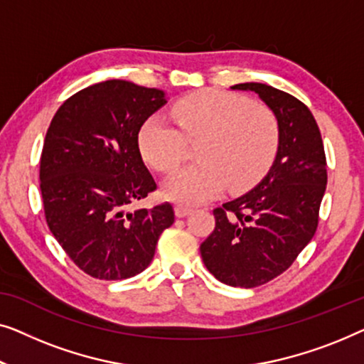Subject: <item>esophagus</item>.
<instances>
[{"instance_id": "esophagus-1", "label": "esophagus", "mask_w": 364, "mask_h": 364, "mask_svg": "<svg viewBox=\"0 0 364 364\" xmlns=\"http://www.w3.org/2000/svg\"><path fill=\"white\" fill-rule=\"evenodd\" d=\"M191 211H193L191 208H189V206H183V204H178V206H175V213H176L178 218L188 216V214L191 213Z\"/></svg>"}]
</instances>
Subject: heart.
<instances>
[{"instance_id": "obj_1", "label": "heart", "mask_w": 364, "mask_h": 364, "mask_svg": "<svg viewBox=\"0 0 364 364\" xmlns=\"http://www.w3.org/2000/svg\"><path fill=\"white\" fill-rule=\"evenodd\" d=\"M178 129L161 117H150L138 133V146L148 165L160 173L175 171L198 145V163L173 175L165 194L173 201L198 204L223 188L239 193L259 183L272 166L280 129L269 107L221 90H201L173 105Z\"/></svg>"}]
</instances>
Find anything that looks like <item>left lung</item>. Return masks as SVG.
I'll use <instances>...</instances> for the list:
<instances>
[{"label":"left lung","instance_id":"1","mask_svg":"<svg viewBox=\"0 0 364 364\" xmlns=\"http://www.w3.org/2000/svg\"><path fill=\"white\" fill-rule=\"evenodd\" d=\"M232 89L252 90L272 109L279 150L252 191L214 209L216 226L199 250L219 282L252 289L284 274L314 237L328 175L318 125L304 102L259 82Z\"/></svg>","mask_w":364,"mask_h":364}]
</instances>
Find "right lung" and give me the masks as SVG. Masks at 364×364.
Wrapping results in <instances>:
<instances>
[{"label":"right lung","mask_w":364,"mask_h":364,"mask_svg":"<svg viewBox=\"0 0 364 364\" xmlns=\"http://www.w3.org/2000/svg\"><path fill=\"white\" fill-rule=\"evenodd\" d=\"M166 104L163 90L105 80L69 97L55 112L41 153L46 223L69 259L90 277L124 280L150 265L170 203L129 211L156 191L138 132Z\"/></svg>","instance_id":"right-lung-1"}]
</instances>
